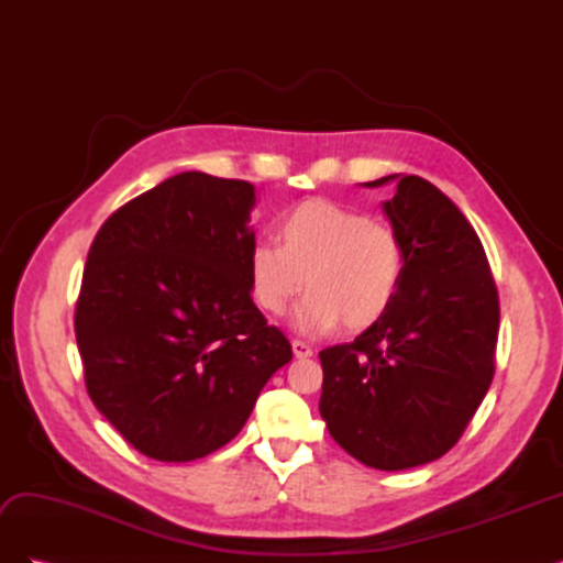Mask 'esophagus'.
Here are the masks:
<instances>
[{
  "label": "esophagus",
  "instance_id": "1",
  "mask_svg": "<svg viewBox=\"0 0 563 563\" xmlns=\"http://www.w3.org/2000/svg\"><path fill=\"white\" fill-rule=\"evenodd\" d=\"M291 350H294V356H298V360H305V356H312L314 354V350L308 343H302V340H294Z\"/></svg>",
  "mask_w": 563,
  "mask_h": 563
}]
</instances>
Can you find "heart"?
<instances>
[{
  "label": "heart",
  "mask_w": 563,
  "mask_h": 563,
  "mask_svg": "<svg viewBox=\"0 0 563 563\" xmlns=\"http://www.w3.org/2000/svg\"><path fill=\"white\" fill-rule=\"evenodd\" d=\"M282 246L258 242L249 251L255 302L284 314L308 284L294 327L321 335L345 321L347 331L376 327L391 310L406 272L401 236L371 216L329 199L288 209L277 223Z\"/></svg>",
  "instance_id": "b5f03b06"
}]
</instances>
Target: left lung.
<instances>
[{
    "instance_id": "left-lung-1",
    "label": "left lung",
    "mask_w": 563,
    "mask_h": 563,
    "mask_svg": "<svg viewBox=\"0 0 563 563\" xmlns=\"http://www.w3.org/2000/svg\"><path fill=\"white\" fill-rule=\"evenodd\" d=\"M397 183L383 201L406 272L391 310L352 343L319 352V413L360 463L397 472L441 457L484 401L496 371L498 291L470 220L432 183Z\"/></svg>"
}]
</instances>
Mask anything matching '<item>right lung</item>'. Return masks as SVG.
I'll return each mask as SVG.
<instances>
[{
	"mask_svg": "<svg viewBox=\"0 0 563 563\" xmlns=\"http://www.w3.org/2000/svg\"><path fill=\"white\" fill-rule=\"evenodd\" d=\"M253 207L251 183L185 172L124 203L91 244L75 312L84 380L147 457L225 446L291 362L251 298Z\"/></svg>",
	"mask_w": 563,
	"mask_h": 563,
	"instance_id": "add662e5",
	"label": "right lung"
}]
</instances>
